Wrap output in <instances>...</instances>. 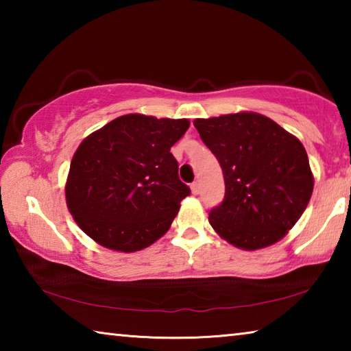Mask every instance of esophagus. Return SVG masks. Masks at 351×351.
Segmentation results:
<instances>
[{"label":"esophagus","instance_id":"1","mask_svg":"<svg viewBox=\"0 0 351 351\" xmlns=\"http://www.w3.org/2000/svg\"><path fill=\"white\" fill-rule=\"evenodd\" d=\"M190 190H192V193L193 195H198L199 192H201V186H199V182L198 181H195L192 186H190Z\"/></svg>","mask_w":351,"mask_h":351}]
</instances>
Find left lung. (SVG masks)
Instances as JSON below:
<instances>
[{"instance_id":"8db88e82","label":"left lung","mask_w":351,"mask_h":351,"mask_svg":"<svg viewBox=\"0 0 351 351\" xmlns=\"http://www.w3.org/2000/svg\"><path fill=\"white\" fill-rule=\"evenodd\" d=\"M223 169L224 201L209 213L213 230L235 247L280 241L310 203L314 176L302 142L254 111L195 119Z\"/></svg>"}]
</instances>
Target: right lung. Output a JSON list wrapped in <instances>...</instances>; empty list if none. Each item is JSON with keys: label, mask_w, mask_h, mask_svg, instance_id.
<instances>
[{"label": "right lung", "mask_w": 351, "mask_h": 351, "mask_svg": "<svg viewBox=\"0 0 351 351\" xmlns=\"http://www.w3.org/2000/svg\"><path fill=\"white\" fill-rule=\"evenodd\" d=\"M189 125L187 119L133 112L82 141L64 197L83 232L119 252L141 251L167 232L190 193L170 153Z\"/></svg>", "instance_id": "obj_1"}]
</instances>
